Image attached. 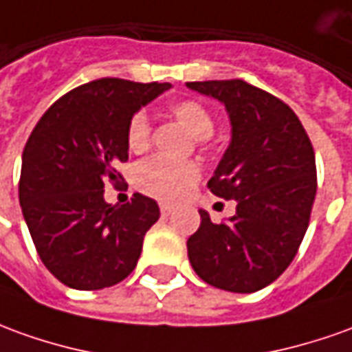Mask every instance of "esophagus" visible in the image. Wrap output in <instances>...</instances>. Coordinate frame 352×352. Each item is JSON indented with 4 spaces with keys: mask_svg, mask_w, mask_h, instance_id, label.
<instances>
[{
    "mask_svg": "<svg viewBox=\"0 0 352 352\" xmlns=\"http://www.w3.org/2000/svg\"><path fill=\"white\" fill-rule=\"evenodd\" d=\"M160 211H162V215H164V217H168V215L173 213V208L168 206V204H162V206H160Z\"/></svg>",
    "mask_w": 352,
    "mask_h": 352,
    "instance_id": "1",
    "label": "esophagus"
}]
</instances>
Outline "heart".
I'll return each instance as SVG.
<instances>
[{
    "mask_svg": "<svg viewBox=\"0 0 352 352\" xmlns=\"http://www.w3.org/2000/svg\"><path fill=\"white\" fill-rule=\"evenodd\" d=\"M169 114L198 142H206L215 129L211 112L198 100H179ZM125 141L131 152H144L151 144V122L144 112H137L127 124ZM200 179V166L192 160L151 158L142 162L135 173V183L142 192L162 201H177L192 190Z\"/></svg>",
    "mask_w": 352,
    "mask_h": 352,
    "instance_id": "1",
    "label": "heart"
}]
</instances>
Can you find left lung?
<instances>
[{
	"label": "left lung",
	"instance_id": "left-lung-1",
	"mask_svg": "<svg viewBox=\"0 0 352 352\" xmlns=\"http://www.w3.org/2000/svg\"><path fill=\"white\" fill-rule=\"evenodd\" d=\"M223 102L230 144L208 181L219 198L236 201L225 223L200 210V228L186 248L204 282L234 294L269 286L294 261L316 196L313 144L296 112L242 80L188 82Z\"/></svg>",
	"mask_w": 352,
	"mask_h": 352
}]
</instances>
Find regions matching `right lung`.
<instances>
[{"instance_id": "1", "label": "right lung", "mask_w": 352, "mask_h": 352, "mask_svg": "<svg viewBox=\"0 0 352 352\" xmlns=\"http://www.w3.org/2000/svg\"><path fill=\"white\" fill-rule=\"evenodd\" d=\"M171 83L100 78L51 104L22 152L19 200L39 259L74 289H102L127 278L141 257L156 201L135 192L112 206L104 183L127 162L129 120Z\"/></svg>"}]
</instances>
